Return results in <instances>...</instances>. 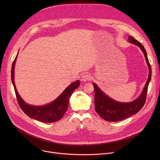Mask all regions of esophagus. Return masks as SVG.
I'll list each match as a JSON object with an SVG mask.
<instances>
[{"label": "esophagus", "instance_id": "esophagus-1", "mask_svg": "<svg viewBox=\"0 0 160 160\" xmlns=\"http://www.w3.org/2000/svg\"><path fill=\"white\" fill-rule=\"evenodd\" d=\"M92 79V77L90 74L86 73V74H83L82 77V80L83 82H87V81H89Z\"/></svg>", "mask_w": 160, "mask_h": 160}]
</instances>
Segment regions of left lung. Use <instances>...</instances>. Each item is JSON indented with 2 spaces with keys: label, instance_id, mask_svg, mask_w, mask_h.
I'll use <instances>...</instances> for the list:
<instances>
[{
  "label": "left lung",
  "instance_id": "1",
  "mask_svg": "<svg viewBox=\"0 0 160 160\" xmlns=\"http://www.w3.org/2000/svg\"><path fill=\"white\" fill-rule=\"evenodd\" d=\"M128 40L130 43L138 45L144 52L149 68V76L141 94L139 98L130 102H120L111 99L102 92L96 83H93L95 90L94 104L96 111L102 118L108 122H119L138 113L144 106L146 100L148 85L151 78V67L146 51L143 45L132 36L128 37Z\"/></svg>",
  "mask_w": 160,
  "mask_h": 160
}]
</instances>
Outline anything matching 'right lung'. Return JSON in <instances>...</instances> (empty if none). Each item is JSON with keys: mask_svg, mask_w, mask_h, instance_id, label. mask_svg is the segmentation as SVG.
Instances as JSON below:
<instances>
[{"mask_svg": "<svg viewBox=\"0 0 160 160\" xmlns=\"http://www.w3.org/2000/svg\"><path fill=\"white\" fill-rule=\"evenodd\" d=\"M18 54L16 55L12 65L11 80L14 88L16 98L19 107L27 115L36 120L44 123H52L59 120L62 118L67 111L70 98L74 90L79 86L80 81L77 80L70 84L56 99L47 105L40 106L30 105L26 103L20 97L14 83V66Z\"/></svg>", "mask_w": 160, "mask_h": 160, "instance_id": "obj_1", "label": "right lung"}]
</instances>
